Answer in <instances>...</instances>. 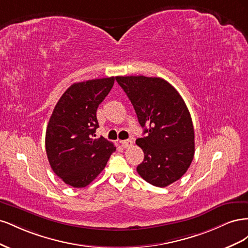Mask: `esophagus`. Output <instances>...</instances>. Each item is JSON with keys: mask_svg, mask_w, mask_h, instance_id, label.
Listing matches in <instances>:
<instances>
[{"mask_svg": "<svg viewBox=\"0 0 248 248\" xmlns=\"http://www.w3.org/2000/svg\"><path fill=\"white\" fill-rule=\"evenodd\" d=\"M132 140H121V145L123 148H130L132 146Z\"/></svg>", "mask_w": 248, "mask_h": 248, "instance_id": "1", "label": "esophagus"}]
</instances>
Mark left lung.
I'll list each match as a JSON object with an SVG mask.
<instances>
[{
    "label": "left lung",
    "instance_id": "8db88e82",
    "mask_svg": "<svg viewBox=\"0 0 248 248\" xmlns=\"http://www.w3.org/2000/svg\"><path fill=\"white\" fill-rule=\"evenodd\" d=\"M131 101L147 136L137 140L144 151L139 175L150 184L166 187L181 178L194 155L192 120L183 98L160 78L116 77Z\"/></svg>",
    "mask_w": 248,
    "mask_h": 248
}]
</instances>
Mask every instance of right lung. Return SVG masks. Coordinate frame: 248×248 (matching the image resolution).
I'll use <instances>...</instances> for the list:
<instances>
[{
  "instance_id": "right-lung-1",
  "label": "right lung",
  "mask_w": 248,
  "mask_h": 248,
  "mask_svg": "<svg viewBox=\"0 0 248 248\" xmlns=\"http://www.w3.org/2000/svg\"><path fill=\"white\" fill-rule=\"evenodd\" d=\"M115 78L76 82L66 90L50 116L46 149L51 170L74 188L91 183L106 168L116 147L94 139L96 111L114 86Z\"/></svg>"
}]
</instances>
